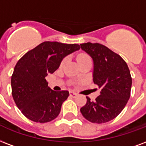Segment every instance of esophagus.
Wrapping results in <instances>:
<instances>
[{
  "instance_id": "esophagus-1",
  "label": "esophagus",
  "mask_w": 146,
  "mask_h": 146,
  "mask_svg": "<svg viewBox=\"0 0 146 146\" xmlns=\"http://www.w3.org/2000/svg\"><path fill=\"white\" fill-rule=\"evenodd\" d=\"M70 95L72 97H75V96H77V94L76 93H74V92H70Z\"/></svg>"
}]
</instances>
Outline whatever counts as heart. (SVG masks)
I'll list each match as a JSON object with an SVG mask.
<instances>
[{
  "mask_svg": "<svg viewBox=\"0 0 146 146\" xmlns=\"http://www.w3.org/2000/svg\"><path fill=\"white\" fill-rule=\"evenodd\" d=\"M91 60L90 57L88 55H86V54H80V55L78 56L77 62L78 63L80 64V63H81L82 62H84V61L86 60ZM65 61L66 60H63L62 61V64H63V63H65Z\"/></svg>",
  "mask_w": 146,
  "mask_h": 146,
  "instance_id": "1",
  "label": "heart"
}]
</instances>
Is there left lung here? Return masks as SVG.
Here are the masks:
<instances>
[{"label":"left lung","mask_w":146,"mask_h":146,"mask_svg":"<svg viewBox=\"0 0 146 146\" xmlns=\"http://www.w3.org/2000/svg\"><path fill=\"white\" fill-rule=\"evenodd\" d=\"M80 46L93 58V83L101 90L94 101L86 96V103L80 112L91 122H107L122 112L129 100L132 87L129 69L119 54L103 44L89 42L81 43Z\"/></svg>","instance_id":"1"}]
</instances>
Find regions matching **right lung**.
Returning a JSON list of instances; mask_svg holds the SVG:
<instances>
[{
	"mask_svg": "<svg viewBox=\"0 0 146 146\" xmlns=\"http://www.w3.org/2000/svg\"><path fill=\"white\" fill-rule=\"evenodd\" d=\"M80 49L76 43L45 41L19 60L11 76L12 96L27 119L43 123L58 116L70 94L67 90H51L46 76L59 68L66 56Z\"/></svg>",
	"mask_w": 146,
	"mask_h": 146,
	"instance_id": "add662e5",
	"label": "right lung"
}]
</instances>
